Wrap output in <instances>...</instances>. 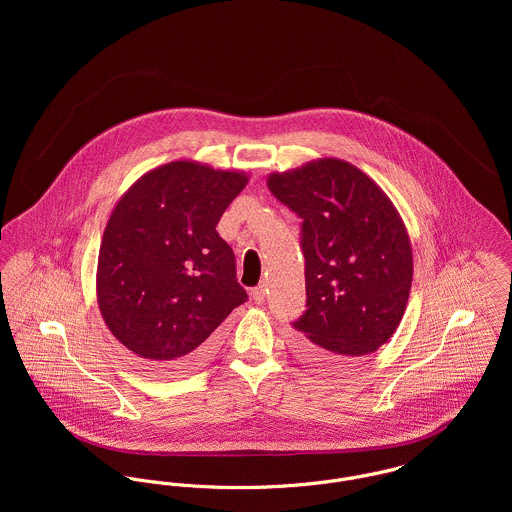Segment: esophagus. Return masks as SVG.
Listing matches in <instances>:
<instances>
[{"label": "esophagus", "instance_id": "esophagus-1", "mask_svg": "<svg viewBox=\"0 0 512 512\" xmlns=\"http://www.w3.org/2000/svg\"><path fill=\"white\" fill-rule=\"evenodd\" d=\"M266 293H268V290H266V284H260L258 288H254V290H252V297H254V301H256V303H264V301H266Z\"/></svg>", "mask_w": 512, "mask_h": 512}]
</instances>
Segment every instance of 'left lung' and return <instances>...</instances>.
<instances>
[{
	"mask_svg": "<svg viewBox=\"0 0 512 512\" xmlns=\"http://www.w3.org/2000/svg\"><path fill=\"white\" fill-rule=\"evenodd\" d=\"M268 189L303 220L307 309L293 323L297 351L337 365L380 349L402 321L414 276L410 236L388 195L337 157L270 173Z\"/></svg>",
	"mask_w": 512,
	"mask_h": 512,
	"instance_id": "left-lung-1",
	"label": "left lung"
}]
</instances>
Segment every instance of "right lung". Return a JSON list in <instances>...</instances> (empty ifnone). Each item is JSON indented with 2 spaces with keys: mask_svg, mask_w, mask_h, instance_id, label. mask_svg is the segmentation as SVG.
Here are the masks:
<instances>
[{
  "mask_svg": "<svg viewBox=\"0 0 512 512\" xmlns=\"http://www.w3.org/2000/svg\"><path fill=\"white\" fill-rule=\"evenodd\" d=\"M244 171L179 159L144 173L116 203L98 252L96 299L110 333L157 370H183L246 301L215 230Z\"/></svg>",
  "mask_w": 512,
  "mask_h": 512,
  "instance_id": "add662e5",
  "label": "right lung"
}]
</instances>
